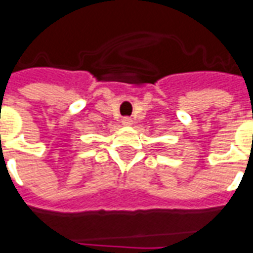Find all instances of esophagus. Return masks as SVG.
<instances>
[{
  "label": "esophagus",
  "mask_w": 253,
  "mask_h": 253,
  "mask_svg": "<svg viewBox=\"0 0 253 253\" xmlns=\"http://www.w3.org/2000/svg\"><path fill=\"white\" fill-rule=\"evenodd\" d=\"M122 123L125 126H131V125H132V119H131L130 117H125V118L122 119Z\"/></svg>",
  "instance_id": "34e87169"
}]
</instances>
